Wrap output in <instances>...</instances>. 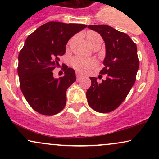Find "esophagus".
Here are the masks:
<instances>
[{
    "instance_id": "34e87169",
    "label": "esophagus",
    "mask_w": 159,
    "mask_h": 159,
    "mask_svg": "<svg viewBox=\"0 0 159 159\" xmlns=\"http://www.w3.org/2000/svg\"><path fill=\"white\" fill-rule=\"evenodd\" d=\"M76 77H77L78 80H79L80 78H81L82 77V75H81V74H79V73H76Z\"/></svg>"
}]
</instances>
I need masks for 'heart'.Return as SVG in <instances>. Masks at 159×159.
<instances>
[{
  "label": "heart",
  "instance_id": "obj_1",
  "mask_svg": "<svg viewBox=\"0 0 159 159\" xmlns=\"http://www.w3.org/2000/svg\"><path fill=\"white\" fill-rule=\"evenodd\" d=\"M98 37H101V36H99V34L94 31H88L86 34V39H87V42L89 45H90L95 39ZM72 64L77 71L84 72V71L88 70V69L93 67L96 64V60L92 59V58L76 57L72 59Z\"/></svg>",
  "mask_w": 159,
  "mask_h": 159
}]
</instances>
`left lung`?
I'll return each instance as SVG.
<instances>
[{
	"instance_id": "8db88e82",
	"label": "left lung",
	"mask_w": 159,
	"mask_h": 159,
	"mask_svg": "<svg viewBox=\"0 0 159 159\" xmlns=\"http://www.w3.org/2000/svg\"><path fill=\"white\" fill-rule=\"evenodd\" d=\"M88 27L98 32L105 41V66L100 74H106L107 77L101 83H98L96 78H90L87 102L97 112L109 113L121 105L135 82L139 68L137 46L126 34L108 25H89Z\"/></svg>"
}]
</instances>
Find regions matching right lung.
Wrapping results in <instances>:
<instances>
[{
	"mask_svg": "<svg viewBox=\"0 0 159 159\" xmlns=\"http://www.w3.org/2000/svg\"><path fill=\"white\" fill-rule=\"evenodd\" d=\"M85 27L82 24L50 21L27 36L19 54L18 74L24 96L39 114L51 116L64 108L66 92L75 81V73L66 66L65 75L54 78L52 71L65 54L69 39Z\"/></svg>",
	"mask_w": 159,
	"mask_h": 159,
	"instance_id": "right-lung-1",
	"label": "right lung"
}]
</instances>
